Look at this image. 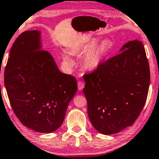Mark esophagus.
<instances>
[{
    "label": "esophagus",
    "instance_id": "obj_1",
    "mask_svg": "<svg viewBox=\"0 0 159 159\" xmlns=\"http://www.w3.org/2000/svg\"><path fill=\"white\" fill-rule=\"evenodd\" d=\"M84 86H85L84 83H83L82 81L78 82V89H79V90H82L83 89H84Z\"/></svg>",
    "mask_w": 159,
    "mask_h": 159
}]
</instances>
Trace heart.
I'll list each match as a JSON object with an SVG mask.
<instances>
[{
	"instance_id": "1",
	"label": "heart",
	"mask_w": 159,
	"mask_h": 159,
	"mask_svg": "<svg viewBox=\"0 0 159 159\" xmlns=\"http://www.w3.org/2000/svg\"><path fill=\"white\" fill-rule=\"evenodd\" d=\"M98 42V39H93L89 43L75 49V54H85L84 64L87 69H96L101 64L103 59L107 56L112 47V42L109 39L102 40L95 47ZM62 57L65 66L67 69H71L75 64L73 54L67 50H64L62 52Z\"/></svg>"
}]
</instances>
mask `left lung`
Here are the masks:
<instances>
[{
	"label": "left lung",
	"instance_id": "obj_1",
	"mask_svg": "<svg viewBox=\"0 0 159 159\" xmlns=\"http://www.w3.org/2000/svg\"><path fill=\"white\" fill-rule=\"evenodd\" d=\"M84 79L88 114L98 132L117 134L132 126L144 106L150 84L149 65L142 42L125 43L119 54Z\"/></svg>",
	"mask_w": 159,
	"mask_h": 159
}]
</instances>
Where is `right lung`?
<instances>
[{
    "instance_id": "1",
    "label": "right lung",
    "mask_w": 159,
    "mask_h": 159,
    "mask_svg": "<svg viewBox=\"0 0 159 159\" xmlns=\"http://www.w3.org/2000/svg\"><path fill=\"white\" fill-rule=\"evenodd\" d=\"M9 57L4 83L15 114L35 132H54L63 124L78 90L75 78L60 71L51 54L43 49L39 30L20 34Z\"/></svg>"
}]
</instances>
